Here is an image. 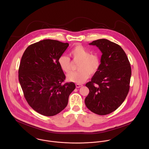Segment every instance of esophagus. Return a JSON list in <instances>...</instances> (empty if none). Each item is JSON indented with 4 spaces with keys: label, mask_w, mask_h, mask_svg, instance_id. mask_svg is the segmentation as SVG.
Instances as JSON below:
<instances>
[{
    "label": "esophagus",
    "mask_w": 149,
    "mask_h": 149,
    "mask_svg": "<svg viewBox=\"0 0 149 149\" xmlns=\"http://www.w3.org/2000/svg\"><path fill=\"white\" fill-rule=\"evenodd\" d=\"M83 86V85L80 84H76V88H80V87H81V86Z\"/></svg>",
    "instance_id": "1"
}]
</instances>
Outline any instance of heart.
<instances>
[{
	"label": "heart",
	"mask_w": 149,
	"mask_h": 149,
	"mask_svg": "<svg viewBox=\"0 0 149 149\" xmlns=\"http://www.w3.org/2000/svg\"><path fill=\"white\" fill-rule=\"evenodd\" d=\"M69 55L74 61H79L77 72H72L67 75L69 81L79 84L83 83L90 77L91 74L96 73L100 69L101 61L99 56L96 54H91L89 51L81 45L74 46L70 51ZM61 69L65 73L71 70L70 58L65 56H61L58 60Z\"/></svg>",
	"instance_id": "b5f03b06"
}]
</instances>
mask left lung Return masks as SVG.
<instances>
[{
	"mask_svg": "<svg viewBox=\"0 0 149 149\" xmlns=\"http://www.w3.org/2000/svg\"><path fill=\"white\" fill-rule=\"evenodd\" d=\"M89 44L96 46L102 55L99 70L85 85L89 93L85 104L92 112L105 115L115 111L125 101L130 89L131 66L119 45L106 39Z\"/></svg>",
	"mask_w": 149,
	"mask_h": 149,
	"instance_id": "8db88e82",
	"label": "left lung"
}]
</instances>
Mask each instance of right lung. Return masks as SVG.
Masks as SVG:
<instances>
[{"label":"right lung","mask_w":149,"mask_h":149,"mask_svg":"<svg viewBox=\"0 0 149 149\" xmlns=\"http://www.w3.org/2000/svg\"><path fill=\"white\" fill-rule=\"evenodd\" d=\"M68 46L44 40L28 46L22 57L18 77L24 97L30 106L44 116L62 111L76 88L73 82L62 84L65 76L58 63Z\"/></svg>","instance_id":"right-lung-1"}]
</instances>
